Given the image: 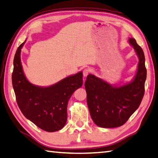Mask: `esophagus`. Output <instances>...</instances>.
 Returning a JSON list of instances; mask_svg holds the SVG:
<instances>
[{
	"label": "esophagus",
	"instance_id": "obj_1",
	"mask_svg": "<svg viewBox=\"0 0 158 158\" xmlns=\"http://www.w3.org/2000/svg\"><path fill=\"white\" fill-rule=\"evenodd\" d=\"M90 72V69L88 68H86L83 70V76L85 77V78H86L87 76L89 75V73Z\"/></svg>",
	"mask_w": 158,
	"mask_h": 158
}]
</instances>
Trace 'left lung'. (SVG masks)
<instances>
[{
    "instance_id": "1",
    "label": "left lung",
    "mask_w": 158,
    "mask_h": 158,
    "mask_svg": "<svg viewBox=\"0 0 158 158\" xmlns=\"http://www.w3.org/2000/svg\"><path fill=\"white\" fill-rule=\"evenodd\" d=\"M128 42L139 58L136 72L131 82L111 85L89 74L85 84L91 118L101 128H116L125 124L137 110L144 95L147 78L144 52L135 38H129Z\"/></svg>"
}]
</instances>
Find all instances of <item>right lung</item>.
<instances>
[{"mask_svg": "<svg viewBox=\"0 0 158 158\" xmlns=\"http://www.w3.org/2000/svg\"><path fill=\"white\" fill-rule=\"evenodd\" d=\"M26 41L17 48L13 60L12 83L17 105L24 116L38 127L49 132L58 131L67 122L70 97L82 86V72L50 86L33 85L27 79L21 61V52Z\"/></svg>", "mask_w": 158, "mask_h": 158, "instance_id": "obj_1", "label": "right lung"}]
</instances>
